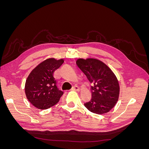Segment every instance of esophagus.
<instances>
[{
    "mask_svg": "<svg viewBox=\"0 0 149 149\" xmlns=\"http://www.w3.org/2000/svg\"><path fill=\"white\" fill-rule=\"evenodd\" d=\"M72 90H73V91H79V90H80V88L78 86H74L72 88Z\"/></svg>",
    "mask_w": 149,
    "mask_h": 149,
    "instance_id": "esophagus-1",
    "label": "esophagus"
}]
</instances>
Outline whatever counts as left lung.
I'll use <instances>...</instances> for the list:
<instances>
[{"label": "left lung", "instance_id": "8db88e82", "mask_svg": "<svg viewBox=\"0 0 149 149\" xmlns=\"http://www.w3.org/2000/svg\"><path fill=\"white\" fill-rule=\"evenodd\" d=\"M76 64L93 84L91 100L86 102L84 106L97 114L110 111L118 101L120 91L114 73L105 63L95 58H79Z\"/></svg>", "mask_w": 149, "mask_h": 149}]
</instances>
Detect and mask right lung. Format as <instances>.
<instances>
[{
	"mask_svg": "<svg viewBox=\"0 0 149 149\" xmlns=\"http://www.w3.org/2000/svg\"><path fill=\"white\" fill-rule=\"evenodd\" d=\"M63 63V59L48 58L29 74L25 82V92L27 100L35 107L47 109L60 101L63 92L57 88L53 73Z\"/></svg>",
	"mask_w": 149,
	"mask_h": 149,
	"instance_id": "obj_1",
	"label": "right lung"
}]
</instances>
